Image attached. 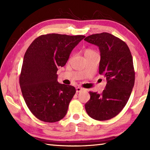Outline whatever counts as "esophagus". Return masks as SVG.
<instances>
[{"instance_id":"esophagus-1","label":"esophagus","mask_w":150,"mask_h":150,"mask_svg":"<svg viewBox=\"0 0 150 150\" xmlns=\"http://www.w3.org/2000/svg\"><path fill=\"white\" fill-rule=\"evenodd\" d=\"M83 91V88L79 87H78L76 88V92H77V93H80L81 91Z\"/></svg>"}]
</instances>
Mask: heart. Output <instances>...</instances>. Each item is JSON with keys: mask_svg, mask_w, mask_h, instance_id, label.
<instances>
[{"mask_svg": "<svg viewBox=\"0 0 150 150\" xmlns=\"http://www.w3.org/2000/svg\"><path fill=\"white\" fill-rule=\"evenodd\" d=\"M83 54H84L85 57L87 58L88 57H90L91 55L97 54L95 50L91 49V48H85V49L83 50Z\"/></svg>", "mask_w": 150, "mask_h": 150, "instance_id": "heart-1", "label": "heart"}]
</instances>
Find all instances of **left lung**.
<instances>
[{
	"label": "left lung",
	"mask_w": 150,
	"mask_h": 150,
	"mask_svg": "<svg viewBox=\"0 0 150 150\" xmlns=\"http://www.w3.org/2000/svg\"><path fill=\"white\" fill-rule=\"evenodd\" d=\"M84 40L99 48V74L107 82L101 94L90 91L85 110L95 120H107L120 112L130 96L135 82L132 56L126 43L109 33L92 34Z\"/></svg>",
	"instance_id": "1"
}]
</instances>
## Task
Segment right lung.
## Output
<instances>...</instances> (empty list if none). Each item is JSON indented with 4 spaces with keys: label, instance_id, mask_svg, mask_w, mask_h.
Returning a JSON list of instances; mask_svg holds the SVG:
<instances>
[{
    "label": "right lung",
    "instance_id": "right-lung-1",
    "mask_svg": "<svg viewBox=\"0 0 150 150\" xmlns=\"http://www.w3.org/2000/svg\"><path fill=\"white\" fill-rule=\"evenodd\" d=\"M85 36L48 34L35 38L25 53L19 83L26 105L35 117L55 122L67 114L76 90L57 82L59 67Z\"/></svg>",
    "mask_w": 150,
    "mask_h": 150
}]
</instances>
